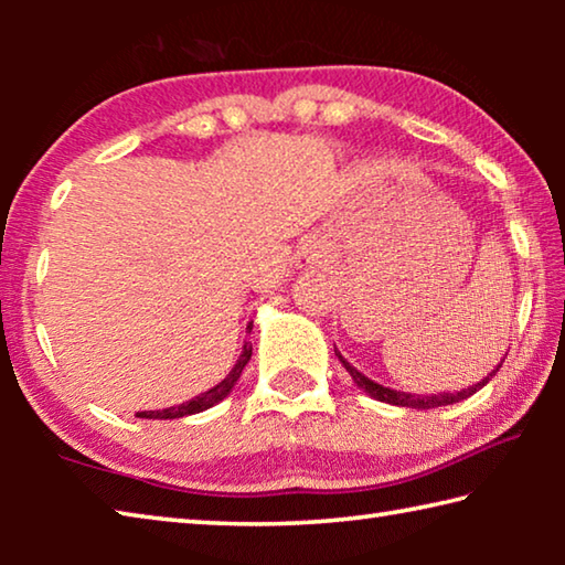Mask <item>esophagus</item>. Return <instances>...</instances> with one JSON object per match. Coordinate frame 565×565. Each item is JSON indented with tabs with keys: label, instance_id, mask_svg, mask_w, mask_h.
I'll return each instance as SVG.
<instances>
[{
	"label": "esophagus",
	"instance_id": "esophagus-1",
	"mask_svg": "<svg viewBox=\"0 0 565 565\" xmlns=\"http://www.w3.org/2000/svg\"><path fill=\"white\" fill-rule=\"evenodd\" d=\"M319 264H321L319 248L313 244H306L301 248V254H299V266H301V269H313V266H319Z\"/></svg>",
	"mask_w": 565,
	"mask_h": 565
}]
</instances>
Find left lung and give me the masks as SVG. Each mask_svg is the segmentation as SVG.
<instances>
[{
    "instance_id": "8db88e82",
    "label": "left lung",
    "mask_w": 565,
    "mask_h": 565,
    "mask_svg": "<svg viewBox=\"0 0 565 565\" xmlns=\"http://www.w3.org/2000/svg\"><path fill=\"white\" fill-rule=\"evenodd\" d=\"M337 356H339V361L343 363V369L349 371L351 374V379H353V384L356 386H361L363 391H366L369 396H374L376 401H386V404H394V406H406V408H436V406H448V404H458V401H463V398H468V396H473L478 388H483L486 384H489V381L499 374V369H501V363L499 366H495L489 376L486 379H481L478 381V384H473V386H468V388H463V391H458V394H438V396H411V394H404V391H394V388H386V386H381V384H376V381H371V379H366L363 374H359L356 369L351 366V363L341 356V353L337 351Z\"/></svg>"
}]
</instances>
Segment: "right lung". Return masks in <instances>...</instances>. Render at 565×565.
<instances>
[{
	"label": "right lung",
	"instance_id": "add662e5",
	"mask_svg": "<svg viewBox=\"0 0 565 565\" xmlns=\"http://www.w3.org/2000/svg\"><path fill=\"white\" fill-rule=\"evenodd\" d=\"M248 359H252V347H248V341H246L244 343V351H242V359H238L234 371L222 381V384L214 386V388H209L206 394L191 398V401H186V404H181V406H171V408H164V411H139L137 416L139 418H181V416H191V414H199V411L212 408L214 404H218V401H222L228 394V391L234 388V384L238 381V376H242V371H244V366L248 363Z\"/></svg>",
	"mask_w": 565,
	"mask_h": 565
}]
</instances>
